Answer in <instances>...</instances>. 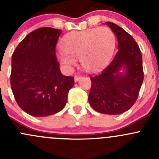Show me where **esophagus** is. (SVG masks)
Returning a JSON list of instances; mask_svg holds the SVG:
<instances>
[{"mask_svg": "<svg viewBox=\"0 0 159 159\" xmlns=\"http://www.w3.org/2000/svg\"><path fill=\"white\" fill-rule=\"evenodd\" d=\"M81 78V75H75V81H78V80H79Z\"/></svg>", "mask_w": 159, "mask_h": 159, "instance_id": "1", "label": "esophagus"}]
</instances>
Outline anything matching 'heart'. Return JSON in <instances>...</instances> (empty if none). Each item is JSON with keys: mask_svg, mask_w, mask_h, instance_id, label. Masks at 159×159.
Masks as SVG:
<instances>
[{"mask_svg": "<svg viewBox=\"0 0 159 159\" xmlns=\"http://www.w3.org/2000/svg\"><path fill=\"white\" fill-rule=\"evenodd\" d=\"M115 40L113 31L107 27L72 32L62 41V51L57 53V57L68 68L75 65V58H79L84 69L94 71L109 61Z\"/></svg>", "mask_w": 159, "mask_h": 159, "instance_id": "1", "label": "heart"}]
</instances>
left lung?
Instances as JSON below:
<instances>
[{"mask_svg":"<svg viewBox=\"0 0 159 159\" xmlns=\"http://www.w3.org/2000/svg\"><path fill=\"white\" fill-rule=\"evenodd\" d=\"M116 35L118 51L113 60L100 74L90 77L91 87L89 101L96 111L119 115L135 103L144 79L142 55L131 35L112 22H106ZM126 68L123 75L119 70Z\"/></svg>","mask_w":159,"mask_h":159,"instance_id":"8db88e82","label":"left lung"}]
</instances>
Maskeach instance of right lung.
<instances>
[{
    "mask_svg": "<svg viewBox=\"0 0 159 159\" xmlns=\"http://www.w3.org/2000/svg\"><path fill=\"white\" fill-rule=\"evenodd\" d=\"M61 32L49 27L38 28L19 43L12 54V92L20 108L33 116L60 111L75 84L74 77L61 73L56 57V44Z\"/></svg>",
    "mask_w": 159,
    "mask_h": 159,
    "instance_id": "obj_1",
    "label": "right lung"
}]
</instances>
